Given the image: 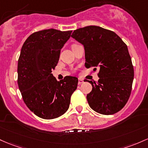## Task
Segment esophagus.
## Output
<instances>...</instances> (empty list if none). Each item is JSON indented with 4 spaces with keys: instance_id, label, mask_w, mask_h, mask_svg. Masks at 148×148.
<instances>
[{
    "instance_id": "obj_1",
    "label": "esophagus",
    "mask_w": 148,
    "mask_h": 148,
    "mask_svg": "<svg viewBox=\"0 0 148 148\" xmlns=\"http://www.w3.org/2000/svg\"><path fill=\"white\" fill-rule=\"evenodd\" d=\"M83 83H84V80L79 78V82H78V84H79V85H81V84H83Z\"/></svg>"
}]
</instances>
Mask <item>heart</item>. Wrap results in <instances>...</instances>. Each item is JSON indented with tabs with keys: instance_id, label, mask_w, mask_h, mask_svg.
<instances>
[{
	"instance_id": "b5f03b06",
	"label": "heart",
	"mask_w": 148,
	"mask_h": 148,
	"mask_svg": "<svg viewBox=\"0 0 148 148\" xmlns=\"http://www.w3.org/2000/svg\"><path fill=\"white\" fill-rule=\"evenodd\" d=\"M77 45V44H76V43H74V44H72V45H71V48H72V47H74V45Z\"/></svg>"
}]
</instances>
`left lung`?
<instances>
[{
	"label": "left lung",
	"instance_id": "left-lung-1",
	"mask_svg": "<svg viewBox=\"0 0 148 148\" xmlns=\"http://www.w3.org/2000/svg\"><path fill=\"white\" fill-rule=\"evenodd\" d=\"M71 37L84 45L86 67L99 69L98 82L88 81L89 106L102 114L118 112L129 100L134 77L127 45L112 31L97 26L74 30Z\"/></svg>",
	"mask_w": 148,
	"mask_h": 148
}]
</instances>
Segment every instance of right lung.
Here are the masks:
<instances>
[{
	"mask_svg": "<svg viewBox=\"0 0 148 148\" xmlns=\"http://www.w3.org/2000/svg\"><path fill=\"white\" fill-rule=\"evenodd\" d=\"M71 32L54 29L38 31L29 36L22 45L17 84L24 103L42 119H56L65 113L77 88V77L66 76L58 82L52 74Z\"/></svg>",
	"mask_w": 148,
	"mask_h": 148,
	"instance_id": "right-lung-1",
	"label": "right lung"
}]
</instances>
